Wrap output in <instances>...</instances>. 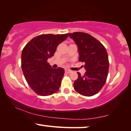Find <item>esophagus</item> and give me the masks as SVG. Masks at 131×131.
<instances>
[{
  "mask_svg": "<svg viewBox=\"0 0 131 131\" xmlns=\"http://www.w3.org/2000/svg\"><path fill=\"white\" fill-rule=\"evenodd\" d=\"M72 72V71L69 70V69H65V72L67 73V74H70V73H71Z\"/></svg>",
  "mask_w": 131,
  "mask_h": 131,
  "instance_id": "obj_1",
  "label": "esophagus"
}]
</instances>
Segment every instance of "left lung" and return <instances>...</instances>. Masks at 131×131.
<instances>
[{
  "instance_id": "8db88e82",
  "label": "left lung",
  "mask_w": 131,
  "mask_h": 131,
  "mask_svg": "<svg viewBox=\"0 0 131 131\" xmlns=\"http://www.w3.org/2000/svg\"><path fill=\"white\" fill-rule=\"evenodd\" d=\"M78 47L79 61L84 63L86 72L84 75L77 72L78 77L74 82L78 93L92 96L100 91L108 76L109 62L105 48L90 35L83 32L68 34Z\"/></svg>"
}]
</instances>
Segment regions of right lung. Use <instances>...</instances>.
Segmentation results:
<instances>
[{
  "label": "right lung",
  "mask_w": 131,
  "mask_h": 131,
  "mask_svg": "<svg viewBox=\"0 0 131 131\" xmlns=\"http://www.w3.org/2000/svg\"><path fill=\"white\" fill-rule=\"evenodd\" d=\"M68 34L41 35L24 47L21 53V69L29 86L40 96H48L59 89L64 70L54 69L47 62L53 56L59 43Z\"/></svg>",
  "instance_id": "add662e5"
}]
</instances>
